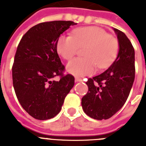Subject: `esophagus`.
I'll list each match as a JSON object with an SVG mask.
<instances>
[{"label": "esophagus", "instance_id": "obj_1", "mask_svg": "<svg viewBox=\"0 0 146 146\" xmlns=\"http://www.w3.org/2000/svg\"><path fill=\"white\" fill-rule=\"evenodd\" d=\"M75 82H82V79H80V78H78V77H76V78H75Z\"/></svg>", "mask_w": 146, "mask_h": 146}]
</instances>
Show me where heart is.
<instances>
[{"mask_svg": "<svg viewBox=\"0 0 146 146\" xmlns=\"http://www.w3.org/2000/svg\"><path fill=\"white\" fill-rule=\"evenodd\" d=\"M79 48H84V57L70 61L67 70L76 76H83L93 74L96 66L99 69L109 67L117 57L119 45L115 37L96 26L76 28L72 36L61 35L57 41L58 53L67 61L78 53Z\"/></svg>", "mask_w": 146, "mask_h": 146, "instance_id": "obj_1", "label": "heart"}]
</instances>
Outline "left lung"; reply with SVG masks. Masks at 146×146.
<instances>
[{
	"mask_svg": "<svg viewBox=\"0 0 146 146\" xmlns=\"http://www.w3.org/2000/svg\"><path fill=\"white\" fill-rule=\"evenodd\" d=\"M114 31L119 43L118 56L105 72L88 79V91L82 98L85 114L97 120L111 118L124 106L134 81V48L122 31Z\"/></svg>",
	"mask_w": 146,
	"mask_h": 146,
	"instance_id": "8db88e82",
	"label": "left lung"
}]
</instances>
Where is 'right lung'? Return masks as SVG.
I'll return each instance as SVG.
<instances>
[{"label": "right lung", "instance_id": "right-lung-1", "mask_svg": "<svg viewBox=\"0 0 146 146\" xmlns=\"http://www.w3.org/2000/svg\"><path fill=\"white\" fill-rule=\"evenodd\" d=\"M76 23L53 21L32 27L20 40L12 67L13 84L18 100L33 118L47 120L58 114L74 85V77L64 75L57 52L61 34ZM59 76V81L54 77Z\"/></svg>", "mask_w": 146, "mask_h": 146}]
</instances>
